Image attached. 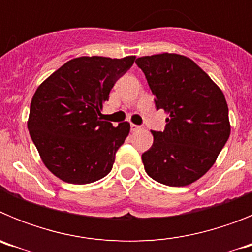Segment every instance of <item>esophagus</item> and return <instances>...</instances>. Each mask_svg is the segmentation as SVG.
I'll return each mask as SVG.
<instances>
[{
	"label": "esophagus",
	"instance_id": "esophagus-1",
	"mask_svg": "<svg viewBox=\"0 0 252 252\" xmlns=\"http://www.w3.org/2000/svg\"><path fill=\"white\" fill-rule=\"evenodd\" d=\"M130 128H131V131H137L141 128V126H139V125H135V124H131Z\"/></svg>",
	"mask_w": 252,
	"mask_h": 252
}]
</instances>
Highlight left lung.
Wrapping results in <instances>:
<instances>
[{
	"instance_id": "1",
	"label": "left lung",
	"mask_w": 252,
	"mask_h": 252,
	"mask_svg": "<svg viewBox=\"0 0 252 252\" xmlns=\"http://www.w3.org/2000/svg\"><path fill=\"white\" fill-rule=\"evenodd\" d=\"M136 64L155 95L157 110L169 113L165 130L151 131L153 145L141 157L145 171L169 187L192 184L211 169L230 137L223 93L184 55L141 57Z\"/></svg>"
}]
</instances>
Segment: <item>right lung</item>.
I'll list each match as a JSON object with an SVG mask.
<instances>
[{"label":"right lung","instance_id":"right-lung-1","mask_svg":"<svg viewBox=\"0 0 252 252\" xmlns=\"http://www.w3.org/2000/svg\"><path fill=\"white\" fill-rule=\"evenodd\" d=\"M135 57H81L69 60L37 87L28 128L46 168L70 184L106 177L130 124L113 127L101 110L112 87L132 66Z\"/></svg>","mask_w":252,"mask_h":252}]
</instances>
